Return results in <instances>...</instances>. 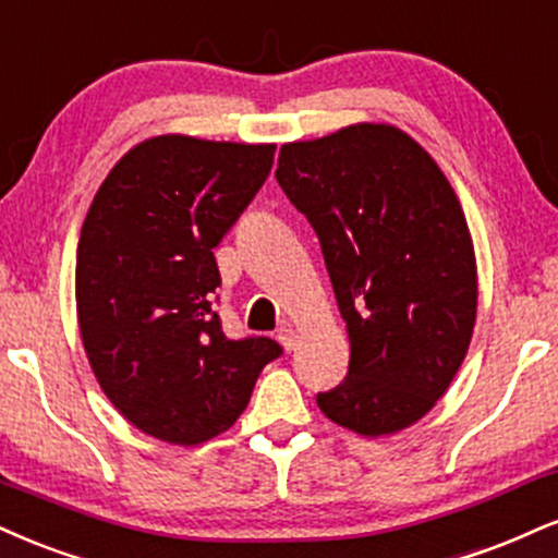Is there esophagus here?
I'll return each instance as SVG.
<instances>
[{
  "instance_id": "34e87169",
  "label": "esophagus",
  "mask_w": 558,
  "mask_h": 558,
  "mask_svg": "<svg viewBox=\"0 0 558 558\" xmlns=\"http://www.w3.org/2000/svg\"><path fill=\"white\" fill-rule=\"evenodd\" d=\"M278 340H280V345L286 348V351H293V348H296V340H299V335H296V330H293L291 325H283L278 330Z\"/></svg>"
}]
</instances>
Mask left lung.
Returning <instances> with one entry per match:
<instances>
[{
  "label": "left lung",
  "instance_id": "obj_1",
  "mask_svg": "<svg viewBox=\"0 0 558 558\" xmlns=\"http://www.w3.org/2000/svg\"><path fill=\"white\" fill-rule=\"evenodd\" d=\"M275 179L317 231L351 340L317 395L361 436L413 426L452 385L478 312V267L452 184L408 132L361 122L280 147Z\"/></svg>",
  "mask_w": 558,
  "mask_h": 558
}]
</instances>
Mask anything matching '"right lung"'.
Wrapping results in <instances>:
<instances>
[{
    "label": "right lung",
    "instance_id": "1",
    "mask_svg": "<svg viewBox=\"0 0 558 558\" xmlns=\"http://www.w3.org/2000/svg\"><path fill=\"white\" fill-rule=\"evenodd\" d=\"M270 143L158 134L98 186L77 244L80 338L111 405L166 445L197 447L250 405L270 338H226L213 250L272 169Z\"/></svg>",
    "mask_w": 558,
    "mask_h": 558
}]
</instances>
